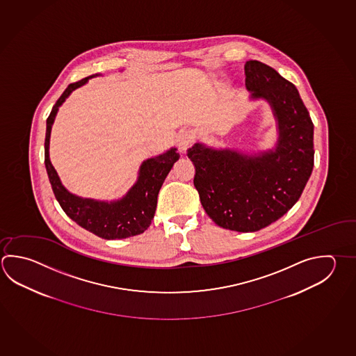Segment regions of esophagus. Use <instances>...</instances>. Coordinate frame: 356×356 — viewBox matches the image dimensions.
Segmentation results:
<instances>
[{"instance_id":"34e87169","label":"esophagus","mask_w":356,"mask_h":356,"mask_svg":"<svg viewBox=\"0 0 356 356\" xmlns=\"http://www.w3.org/2000/svg\"><path fill=\"white\" fill-rule=\"evenodd\" d=\"M193 140H194V136H193L191 131H181L177 136V146H179L180 152L186 154V151L193 143Z\"/></svg>"}]
</instances>
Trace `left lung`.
Here are the masks:
<instances>
[{"label":"left lung","instance_id":"obj_1","mask_svg":"<svg viewBox=\"0 0 356 356\" xmlns=\"http://www.w3.org/2000/svg\"><path fill=\"white\" fill-rule=\"evenodd\" d=\"M252 98L267 99L278 122L275 149L248 156L195 143L194 185L219 227L249 233L268 227L300 199L314 168V123L297 88L258 60L244 65Z\"/></svg>","mask_w":356,"mask_h":356}]
</instances>
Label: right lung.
I'll return each instance as SVG.
<instances>
[{"mask_svg": "<svg viewBox=\"0 0 356 356\" xmlns=\"http://www.w3.org/2000/svg\"><path fill=\"white\" fill-rule=\"evenodd\" d=\"M95 75L69 84L49 114L45 136V166L55 197L72 220L103 239H123L141 234L151 225L156 211L159 191L175 162L180 159V154L176 152V148H171L165 154L142 162L137 182L121 200L98 202L70 194L61 185L60 179L49 159L50 132L56 112L63 102L74 89L81 87L87 83L88 79Z\"/></svg>", "mask_w": 356, "mask_h": 356, "instance_id": "1", "label": "right lung"}]
</instances>
